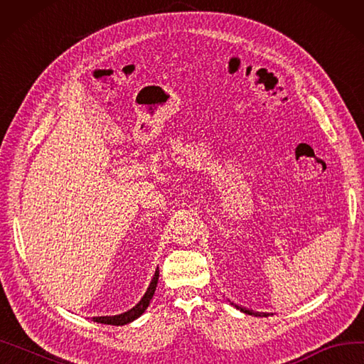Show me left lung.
I'll list each match as a JSON object with an SVG mask.
<instances>
[{"mask_svg":"<svg viewBox=\"0 0 364 364\" xmlns=\"http://www.w3.org/2000/svg\"><path fill=\"white\" fill-rule=\"evenodd\" d=\"M232 304H234V303H232ZM234 306L237 308V309H240V311H242V312H245V314H250V316L260 317V314H259V312H252V311H250V309H245V308H242V306H237V304H234ZM264 317H267V316H264Z\"/></svg>","mask_w":364,"mask_h":364,"instance_id":"8db88e82","label":"left lung"}]
</instances>
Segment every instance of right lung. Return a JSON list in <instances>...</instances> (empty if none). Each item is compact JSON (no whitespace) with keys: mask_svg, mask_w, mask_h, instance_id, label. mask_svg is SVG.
Returning <instances> with one entry per match:
<instances>
[{"mask_svg":"<svg viewBox=\"0 0 364 364\" xmlns=\"http://www.w3.org/2000/svg\"><path fill=\"white\" fill-rule=\"evenodd\" d=\"M158 279H159V271L154 272V277L150 283L149 289H146L145 296L141 299V301L136 304V306L130 311H127L124 314H119V316H113V317H93V321L96 323H104V325H113V326H122L130 323L133 320H136L137 317H141L142 314L145 312V309L149 308L150 300L153 299V294L156 291V287H158Z\"/></svg>","mask_w":364,"mask_h":364,"instance_id":"obj_1","label":"right lung"}]
</instances>
